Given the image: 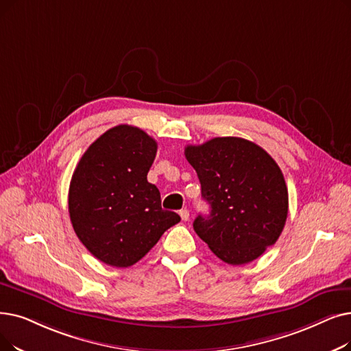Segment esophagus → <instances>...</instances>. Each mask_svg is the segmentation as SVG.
I'll list each match as a JSON object with an SVG mask.
<instances>
[{"label":"esophagus","mask_w":351,"mask_h":351,"mask_svg":"<svg viewBox=\"0 0 351 351\" xmlns=\"http://www.w3.org/2000/svg\"><path fill=\"white\" fill-rule=\"evenodd\" d=\"M179 215H180L182 221H188V219H189V210H188V209H182V210L179 212Z\"/></svg>","instance_id":"esophagus-1"}]
</instances>
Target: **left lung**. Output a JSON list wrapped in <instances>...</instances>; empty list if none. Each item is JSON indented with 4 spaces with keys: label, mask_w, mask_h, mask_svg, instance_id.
<instances>
[{
    "label": "left lung",
    "mask_w": 351,
    "mask_h": 351,
    "mask_svg": "<svg viewBox=\"0 0 351 351\" xmlns=\"http://www.w3.org/2000/svg\"><path fill=\"white\" fill-rule=\"evenodd\" d=\"M185 158L201 182L208 217L193 230L219 260L248 264L280 238L288 215V191L277 162L241 138H215L186 146Z\"/></svg>",
    "instance_id": "left-lung-1"
}]
</instances>
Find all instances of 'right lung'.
<instances>
[{
	"label": "right lung",
	"mask_w": 351,
	"mask_h": 351,
	"mask_svg": "<svg viewBox=\"0 0 351 351\" xmlns=\"http://www.w3.org/2000/svg\"><path fill=\"white\" fill-rule=\"evenodd\" d=\"M158 143L142 129L119 125L104 132L75 166L69 189L74 232L101 263L125 268L156 245L180 221L165 210L147 182Z\"/></svg>",
	"instance_id": "add662e5"
}]
</instances>
